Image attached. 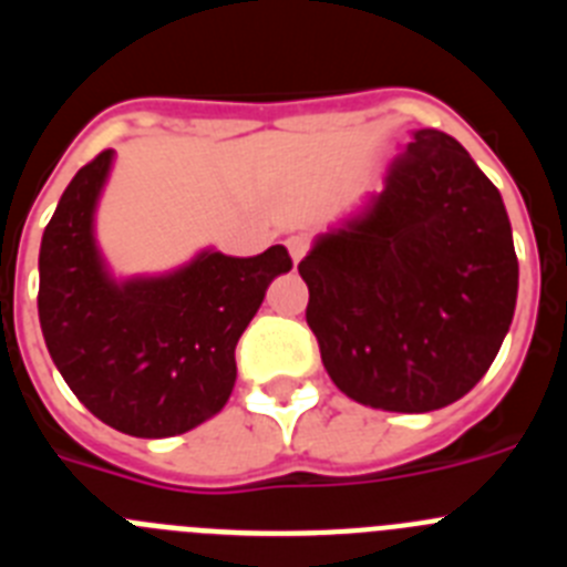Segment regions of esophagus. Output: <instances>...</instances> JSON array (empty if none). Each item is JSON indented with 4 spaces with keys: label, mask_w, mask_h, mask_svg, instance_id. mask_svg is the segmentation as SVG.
Instances as JSON below:
<instances>
[{
    "label": "esophagus",
    "mask_w": 567,
    "mask_h": 567,
    "mask_svg": "<svg viewBox=\"0 0 567 567\" xmlns=\"http://www.w3.org/2000/svg\"><path fill=\"white\" fill-rule=\"evenodd\" d=\"M287 247H289V255H292V260H295V264H298V260L303 258V255H307L309 240L303 238V235H292V238L287 240Z\"/></svg>",
    "instance_id": "obj_1"
}]
</instances>
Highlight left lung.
<instances>
[{
    "mask_svg": "<svg viewBox=\"0 0 567 567\" xmlns=\"http://www.w3.org/2000/svg\"><path fill=\"white\" fill-rule=\"evenodd\" d=\"M298 272L329 378L385 412H434L468 394L517 307L499 189L440 130L414 133L369 213L323 235Z\"/></svg>",
    "mask_w": 567,
    "mask_h": 567,
    "instance_id": "1",
    "label": "left lung"
}]
</instances>
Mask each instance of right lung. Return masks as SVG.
I'll use <instances>...</instances> for the list:
<instances>
[{
	"instance_id": "right-lung-1",
	"label": "right lung",
	"mask_w": 567,
	"mask_h": 567,
	"mask_svg": "<svg viewBox=\"0 0 567 567\" xmlns=\"http://www.w3.org/2000/svg\"><path fill=\"white\" fill-rule=\"evenodd\" d=\"M113 153L62 193L39 249V323L87 412L130 437H173L224 409L235 346L267 287L292 269L287 247L255 258L204 252L182 272L113 284L93 244V207Z\"/></svg>"
}]
</instances>
